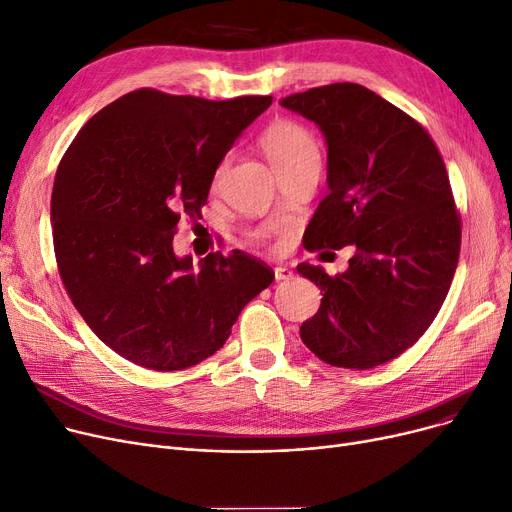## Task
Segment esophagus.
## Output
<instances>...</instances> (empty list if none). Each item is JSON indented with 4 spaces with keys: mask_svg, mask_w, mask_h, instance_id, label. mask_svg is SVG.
Listing matches in <instances>:
<instances>
[{
    "mask_svg": "<svg viewBox=\"0 0 512 512\" xmlns=\"http://www.w3.org/2000/svg\"><path fill=\"white\" fill-rule=\"evenodd\" d=\"M292 277H294V273L288 267H277L275 269V281H288Z\"/></svg>",
    "mask_w": 512,
    "mask_h": 512,
    "instance_id": "obj_1",
    "label": "esophagus"
}]
</instances>
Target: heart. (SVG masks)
<instances>
[{
    "mask_svg": "<svg viewBox=\"0 0 512 512\" xmlns=\"http://www.w3.org/2000/svg\"><path fill=\"white\" fill-rule=\"evenodd\" d=\"M264 155L269 157L273 170L279 174L304 166L309 161H319V147L313 134L296 121H275V124L262 136ZM229 161H222L214 180L218 182L227 172ZM256 239H264V233H256Z\"/></svg>",
    "mask_w": 512,
    "mask_h": 512,
    "instance_id": "obj_1",
    "label": "heart"
}]
</instances>
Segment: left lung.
<instances>
[{
  "instance_id": "8db88e82",
  "label": "left lung",
  "mask_w": 512,
  "mask_h": 512,
  "mask_svg": "<svg viewBox=\"0 0 512 512\" xmlns=\"http://www.w3.org/2000/svg\"><path fill=\"white\" fill-rule=\"evenodd\" d=\"M281 107L315 121L327 145L330 193L304 248L355 245L334 277L298 264L323 292L300 338L325 363L370 370L410 349L452 285L462 231L445 163L416 119L359 84L311 88Z\"/></svg>"
}]
</instances>
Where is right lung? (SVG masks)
Wrapping results in <instances>:
<instances>
[{
    "label": "right lung",
    "instance_id": "1",
    "mask_svg": "<svg viewBox=\"0 0 512 512\" xmlns=\"http://www.w3.org/2000/svg\"><path fill=\"white\" fill-rule=\"evenodd\" d=\"M273 96L206 100L142 88L79 130L54 178L58 273L90 330L155 372L187 370L231 336L275 273L241 250L195 267L174 254L182 214L201 206L220 161Z\"/></svg>",
    "mask_w": 512,
    "mask_h": 512
}]
</instances>
